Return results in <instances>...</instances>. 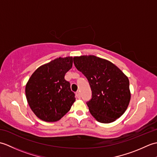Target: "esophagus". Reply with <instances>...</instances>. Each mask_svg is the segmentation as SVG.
Segmentation results:
<instances>
[{"mask_svg": "<svg viewBox=\"0 0 157 157\" xmlns=\"http://www.w3.org/2000/svg\"><path fill=\"white\" fill-rule=\"evenodd\" d=\"M75 96H76V97L78 98H81L80 94H79V91L76 92V93H75Z\"/></svg>", "mask_w": 157, "mask_h": 157, "instance_id": "1", "label": "esophagus"}]
</instances>
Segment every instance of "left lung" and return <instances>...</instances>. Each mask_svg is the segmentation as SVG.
Returning <instances> with one entry per match:
<instances>
[{"mask_svg": "<svg viewBox=\"0 0 157 157\" xmlns=\"http://www.w3.org/2000/svg\"><path fill=\"white\" fill-rule=\"evenodd\" d=\"M73 63L90 86L92 98L86 104L91 115L103 123L119 118L131 98L128 77L111 62L94 55L75 56Z\"/></svg>", "mask_w": 157, "mask_h": 157, "instance_id": "left-lung-1", "label": "left lung"}]
</instances>
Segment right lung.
I'll use <instances>...</instances> for the list:
<instances>
[{
    "instance_id": "obj_1",
    "label": "right lung",
    "mask_w": 157,
    "mask_h": 157,
    "mask_svg": "<svg viewBox=\"0 0 157 157\" xmlns=\"http://www.w3.org/2000/svg\"><path fill=\"white\" fill-rule=\"evenodd\" d=\"M73 65V57L55 59L40 67L25 86V96L34 114L43 121L61 119L75 101L65 75Z\"/></svg>"
}]
</instances>
